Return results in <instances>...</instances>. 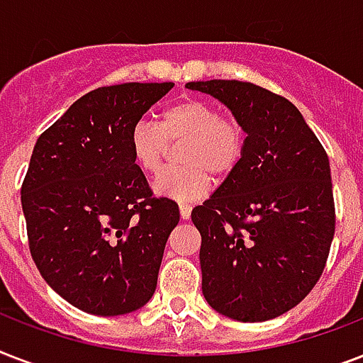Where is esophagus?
Returning <instances> with one entry per match:
<instances>
[{"label":"esophagus","instance_id":"obj_1","mask_svg":"<svg viewBox=\"0 0 363 363\" xmlns=\"http://www.w3.org/2000/svg\"><path fill=\"white\" fill-rule=\"evenodd\" d=\"M179 211H181L182 220H188V218H190V215H192V205L181 203L179 205Z\"/></svg>","mask_w":363,"mask_h":363}]
</instances>
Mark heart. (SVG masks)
<instances>
[{"mask_svg":"<svg viewBox=\"0 0 363 363\" xmlns=\"http://www.w3.org/2000/svg\"><path fill=\"white\" fill-rule=\"evenodd\" d=\"M130 152L145 175L164 167L169 145L181 143V164L164 171L154 190L177 201H194L207 194L211 175L226 179L238 169L247 148V130L238 116L220 115L215 105L186 98L160 111L158 122L139 121L131 125Z\"/></svg>","mask_w":363,"mask_h":363,"instance_id":"heart-1","label":"heart"}]
</instances>
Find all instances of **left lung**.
I'll return each instance as SVG.
<instances>
[{
    "label": "left lung",
    "mask_w": 363,
    "mask_h": 363,
    "mask_svg": "<svg viewBox=\"0 0 363 363\" xmlns=\"http://www.w3.org/2000/svg\"><path fill=\"white\" fill-rule=\"evenodd\" d=\"M232 109L247 130L241 164L192 211L201 233V290L241 322L281 316L315 288L333 233L330 160L298 107L252 82H188Z\"/></svg>",
    "instance_id": "left-lung-1"
}]
</instances>
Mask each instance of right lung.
I'll list each match as a JSON object with an SVG mask.
<instances>
[{
	"label": "right lung",
	"mask_w": 363,
	"mask_h": 363,
	"mask_svg": "<svg viewBox=\"0 0 363 363\" xmlns=\"http://www.w3.org/2000/svg\"><path fill=\"white\" fill-rule=\"evenodd\" d=\"M173 82H125L77 99L37 139L22 182L31 258L77 309L125 315L152 298L179 205L131 158V125Z\"/></svg>",
	"instance_id": "obj_1"
}]
</instances>
